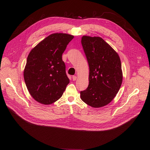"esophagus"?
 <instances>
[{
    "mask_svg": "<svg viewBox=\"0 0 150 150\" xmlns=\"http://www.w3.org/2000/svg\"><path fill=\"white\" fill-rule=\"evenodd\" d=\"M76 79H77V77H76V76H72V79H73V81H76Z\"/></svg>",
    "mask_w": 150,
    "mask_h": 150,
    "instance_id": "esophagus-1",
    "label": "esophagus"
}]
</instances>
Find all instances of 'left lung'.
I'll return each mask as SVG.
<instances>
[{
	"mask_svg": "<svg viewBox=\"0 0 150 150\" xmlns=\"http://www.w3.org/2000/svg\"><path fill=\"white\" fill-rule=\"evenodd\" d=\"M81 43L89 65V85L81 100L94 108L110 103L117 94L123 74L117 53L102 38L83 35Z\"/></svg>",
	"mask_w": 150,
	"mask_h": 150,
	"instance_id": "obj_1",
	"label": "left lung"
}]
</instances>
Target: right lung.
<instances>
[{
    "mask_svg": "<svg viewBox=\"0 0 150 150\" xmlns=\"http://www.w3.org/2000/svg\"><path fill=\"white\" fill-rule=\"evenodd\" d=\"M74 37L65 33L50 34L30 52L24 78L30 95L37 102L52 104L65 91L69 79L62 56Z\"/></svg>",
    "mask_w": 150,
    "mask_h": 150,
    "instance_id": "right-lung-1",
    "label": "right lung"
}]
</instances>
